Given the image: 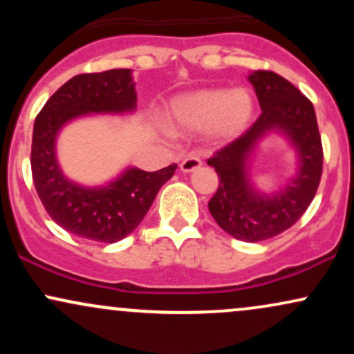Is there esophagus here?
Segmentation results:
<instances>
[{"instance_id":"obj_1","label":"esophagus","mask_w":354,"mask_h":354,"mask_svg":"<svg viewBox=\"0 0 354 354\" xmlns=\"http://www.w3.org/2000/svg\"><path fill=\"white\" fill-rule=\"evenodd\" d=\"M201 165H203L201 158H198V156H188V158H186V160L181 161L180 168H181L183 173H191V171H194V169L200 168Z\"/></svg>"}]
</instances>
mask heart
Returning a JSON list of instances; mask_svg holds the SVG:
<instances>
[{"label": "heart", "mask_w": 354, "mask_h": 354, "mask_svg": "<svg viewBox=\"0 0 354 354\" xmlns=\"http://www.w3.org/2000/svg\"><path fill=\"white\" fill-rule=\"evenodd\" d=\"M253 115V100L245 89H198L171 103V121L189 131H206L218 140L238 136Z\"/></svg>", "instance_id": "b5f03b06"}]
</instances>
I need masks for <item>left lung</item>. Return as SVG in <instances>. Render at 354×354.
Returning <instances> with one entry per match:
<instances>
[{
  "instance_id": "8db88e82",
  "label": "left lung",
  "mask_w": 354,
  "mask_h": 354,
  "mask_svg": "<svg viewBox=\"0 0 354 354\" xmlns=\"http://www.w3.org/2000/svg\"><path fill=\"white\" fill-rule=\"evenodd\" d=\"M248 80L263 113L248 131L208 160L219 178L208 208L231 236L258 243L291 228L308 209L319 186L323 146L315 108L298 88L273 71H253ZM271 131L283 132L295 146L299 168L283 190L265 195L254 189L247 173L255 146Z\"/></svg>"
}]
</instances>
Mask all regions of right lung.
<instances>
[{
	"label": "right lung",
	"instance_id": "obj_1",
	"mask_svg": "<svg viewBox=\"0 0 354 354\" xmlns=\"http://www.w3.org/2000/svg\"><path fill=\"white\" fill-rule=\"evenodd\" d=\"M136 109L131 70L73 76L46 101L35 120L31 173L36 193L53 221L76 236L116 243L138 228L158 191L176 171L128 168L115 181L86 188L68 180L56 160V136L68 121L84 115H123Z\"/></svg>",
	"mask_w": 354,
	"mask_h": 354
}]
</instances>
